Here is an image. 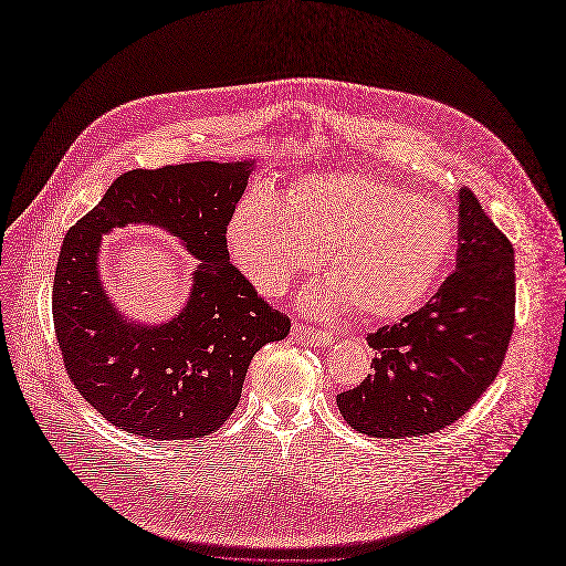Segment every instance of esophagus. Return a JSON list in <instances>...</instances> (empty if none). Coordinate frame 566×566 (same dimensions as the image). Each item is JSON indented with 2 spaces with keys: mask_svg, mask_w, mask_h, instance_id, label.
Listing matches in <instances>:
<instances>
[{
  "mask_svg": "<svg viewBox=\"0 0 566 566\" xmlns=\"http://www.w3.org/2000/svg\"><path fill=\"white\" fill-rule=\"evenodd\" d=\"M291 336L297 343H311V345H327L329 343V334L327 332H315V329L302 325V322H293Z\"/></svg>",
  "mask_w": 566,
  "mask_h": 566,
  "instance_id": "esophagus-1",
  "label": "esophagus"
}]
</instances>
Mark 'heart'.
I'll return each mask as SVG.
<instances>
[{
	"label": "heart",
	"mask_w": 566,
	"mask_h": 566,
	"mask_svg": "<svg viewBox=\"0 0 566 566\" xmlns=\"http://www.w3.org/2000/svg\"><path fill=\"white\" fill-rule=\"evenodd\" d=\"M226 244L266 295L284 293L327 251L332 284L302 304L322 315L352 306L363 319H394L432 295L454 253L457 226L439 201L371 175L334 172L297 181L286 199L251 190L228 219Z\"/></svg>",
	"instance_id": "1"
}]
</instances>
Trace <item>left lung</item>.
<instances>
[{"label":"left lung","instance_id":"8db88e82","mask_svg":"<svg viewBox=\"0 0 566 566\" xmlns=\"http://www.w3.org/2000/svg\"><path fill=\"white\" fill-rule=\"evenodd\" d=\"M457 269L419 311L367 336L363 385L338 394L345 421L378 439L459 421L502 369L515 325V253L470 188L457 195Z\"/></svg>","mask_w":566,"mask_h":566}]
</instances>
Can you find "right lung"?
I'll use <instances>...</instances> for the list:
<instances>
[{"label":"right lung","instance_id":"right-lung-1","mask_svg":"<svg viewBox=\"0 0 566 566\" xmlns=\"http://www.w3.org/2000/svg\"><path fill=\"white\" fill-rule=\"evenodd\" d=\"M253 168L199 160L125 172L66 232L55 336L75 389L118 430L154 441L212 434L234 412L253 356L289 336L291 319L228 262L226 226ZM127 222L164 227L198 260L187 306L164 326L127 321L102 289L99 239Z\"/></svg>","mask_w":566,"mask_h":566}]
</instances>
